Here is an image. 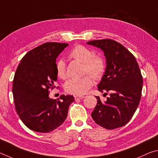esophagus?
Segmentation results:
<instances>
[{
  "label": "esophagus",
  "mask_w": 158,
  "mask_h": 158,
  "mask_svg": "<svg viewBox=\"0 0 158 158\" xmlns=\"http://www.w3.org/2000/svg\"><path fill=\"white\" fill-rule=\"evenodd\" d=\"M74 97H75V99H76V100H80V99L84 98L85 96H75Z\"/></svg>",
  "instance_id": "esophagus-1"
}]
</instances>
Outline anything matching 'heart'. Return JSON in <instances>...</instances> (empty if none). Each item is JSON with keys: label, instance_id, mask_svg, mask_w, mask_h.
<instances>
[{"label": "heart", "instance_id": "b5f03b06", "mask_svg": "<svg viewBox=\"0 0 158 158\" xmlns=\"http://www.w3.org/2000/svg\"><path fill=\"white\" fill-rule=\"evenodd\" d=\"M69 55L73 59L84 63L85 73L90 74L96 81L101 80L104 76L106 69V63L104 58L101 55H94V52L87 47L77 45L71 50ZM55 70L59 78L62 80L66 78L65 63L63 60L57 61ZM90 76H85L81 78L69 80L64 85L65 91L73 95L85 94L93 85V79Z\"/></svg>", "mask_w": 158, "mask_h": 158}]
</instances>
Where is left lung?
<instances>
[{
	"instance_id": "8db88e82",
	"label": "left lung",
	"mask_w": 158,
	"mask_h": 158,
	"mask_svg": "<svg viewBox=\"0 0 158 158\" xmlns=\"http://www.w3.org/2000/svg\"><path fill=\"white\" fill-rule=\"evenodd\" d=\"M87 44L104 52L107 66L98 87L102 93L110 92L105 102L96 96L97 104L92 112L93 120L108 130L125 126L136 111L142 96L143 78L137 60L114 40H94Z\"/></svg>"
}]
</instances>
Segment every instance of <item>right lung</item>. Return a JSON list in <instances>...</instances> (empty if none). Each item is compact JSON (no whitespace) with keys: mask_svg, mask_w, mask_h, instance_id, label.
Returning <instances> with one entry per match:
<instances>
[{"mask_svg":"<svg viewBox=\"0 0 158 158\" xmlns=\"http://www.w3.org/2000/svg\"><path fill=\"white\" fill-rule=\"evenodd\" d=\"M68 44L47 42L24 55L16 69L12 85L16 111L21 120L33 131L48 133L62 125L74 97L48 96L57 80L56 58Z\"/></svg>","mask_w":158,"mask_h":158,"instance_id":"obj_1","label":"right lung"}]
</instances>
